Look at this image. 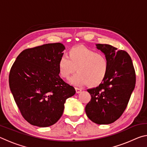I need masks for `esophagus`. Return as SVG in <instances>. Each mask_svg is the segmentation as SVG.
<instances>
[{
    "label": "esophagus",
    "instance_id": "1",
    "mask_svg": "<svg viewBox=\"0 0 147 147\" xmlns=\"http://www.w3.org/2000/svg\"><path fill=\"white\" fill-rule=\"evenodd\" d=\"M75 90H76V93H80L82 91V89L80 88H75Z\"/></svg>",
    "mask_w": 147,
    "mask_h": 147
}]
</instances>
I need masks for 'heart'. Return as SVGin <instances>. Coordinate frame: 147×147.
Masks as SVG:
<instances>
[{
  "label": "heart",
  "instance_id": "heart-1",
  "mask_svg": "<svg viewBox=\"0 0 147 147\" xmlns=\"http://www.w3.org/2000/svg\"><path fill=\"white\" fill-rule=\"evenodd\" d=\"M67 56H62L58 62L59 76L67 79L76 70L78 73L70 79V83L75 86L89 84L96 86L105 79L109 69L106 57L93 50L82 45L72 47Z\"/></svg>",
  "mask_w": 147,
  "mask_h": 147
}]
</instances>
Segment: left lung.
Wrapping results in <instances>:
<instances>
[{
	"label": "left lung",
	"mask_w": 147,
	"mask_h": 147,
	"mask_svg": "<svg viewBox=\"0 0 147 147\" xmlns=\"http://www.w3.org/2000/svg\"><path fill=\"white\" fill-rule=\"evenodd\" d=\"M109 62L107 76L98 87L88 89L91 99L85 108L88 118L98 124H108L120 117L136 85L132 61L126 51L110 45L96 44Z\"/></svg>",
	"instance_id": "obj_1"
}]
</instances>
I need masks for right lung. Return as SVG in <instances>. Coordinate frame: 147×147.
<instances>
[{
  "label": "right lung",
  "mask_w": 147,
  "mask_h": 147,
  "mask_svg": "<svg viewBox=\"0 0 147 147\" xmlns=\"http://www.w3.org/2000/svg\"><path fill=\"white\" fill-rule=\"evenodd\" d=\"M65 49L60 43L26 49L11 67L9 88L21 115L32 125L55 124L63 114L67 98L76 93L59 76L58 62Z\"/></svg>",
  "instance_id": "obj_1"
}]
</instances>
